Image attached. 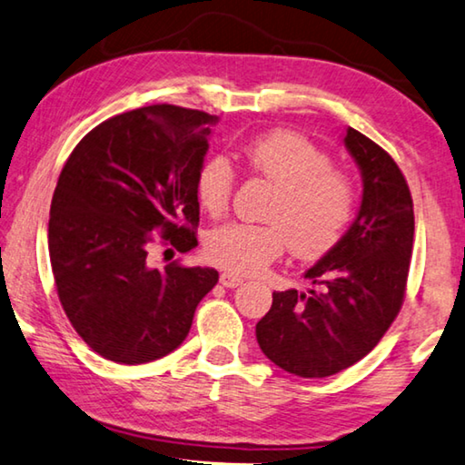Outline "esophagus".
Wrapping results in <instances>:
<instances>
[{"label": "esophagus", "instance_id": "esophagus-1", "mask_svg": "<svg viewBox=\"0 0 465 465\" xmlns=\"http://www.w3.org/2000/svg\"><path fill=\"white\" fill-rule=\"evenodd\" d=\"M220 284L226 288H237L239 284H242V278L232 272H224V273H220Z\"/></svg>", "mask_w": 465, "mask_h": 465}]
</instances>
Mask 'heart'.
<instances>
[{
    "instance_id": "heart-1",
    "label": "heart",
    "mask_w": 465,
    "mask_h": 465,
    "mask_svg": "<svg viewBox=\"0 0 465 465\" xmlns=\"http://www.w3.org/2000/svg\"><path fill=\"white\" fill-rule=\"evenodd\" d=\"M241 156L251 173L276 187L265 220L270 224L232 223L205 239L212 263L234 273H260L284 253L313 260L340 241L356 208L354 181L333 169L331 158L292 132H272L247 142ZM234 189V169L224 156L203 161L195 195L210 216H223Z\"/></svg>"
}]
</instances>
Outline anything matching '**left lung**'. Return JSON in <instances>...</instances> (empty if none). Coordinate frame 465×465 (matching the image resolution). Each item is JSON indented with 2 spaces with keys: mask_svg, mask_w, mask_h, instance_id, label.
Instances as JSON below:
<instances>
[{
  "mask_svg": "<svg viewBox=\"0 0 465 465\" xmlns=\"http://www.w3.org/2000/svg\"><path fill=\"white\" fill-rule=\"evenodd\" d=\"M344 146L359 164V214L336 245L304 272L317 291L272 294L255 325L268 359L304 379L330 377L364 359L404 302L414 245V205L400 166L348 127Z\"/></svg>",
  "mask_w": 465,
  "mask_h": 465,
  "instance_id": "1",
  "label": "left lung"
}]
</instances>
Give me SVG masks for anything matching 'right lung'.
Instances as JSON below:
<instances>
[{
	"label": "right lung",
	"instance_id": "right-lung-1",
	"mask_svg": "<svg viewBox=\"0 0 465 465\" xmlns=\"http://www.w3.org/2000/svg\"><path fill=\"white\" fill-rule=\"evenodd\" d=\"M218 117L152 104L103 121L82 138L51 202L49 255L57 294L78 336L106 361L143 364L183 344L212 268L161 272L150 251L197 245L195 177Z\"/></svg>",
	"mask_w": 465,
	"mask_h": 465
}]
</instances>
